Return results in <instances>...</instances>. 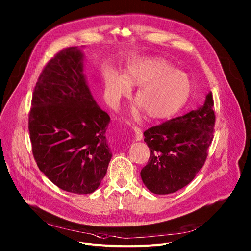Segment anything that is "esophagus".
<instances>
[{
  "label": "esophagus",
  "mask_w": 251,
  "mask_h": 251,
  "mask_svg": "<svg viewBox=\"0 0 251 251\" xmlns=\"http://www.w3.org/2000/svg\"><path fill=\"white\" fill-rule=\"evenodd\" d=\"M133 132H134V136H135L136 141H140L143 138V133H142V130L140 128L133 127Z\"/></svg>",
  "instance_id": "34e87169"
}]
</instances>
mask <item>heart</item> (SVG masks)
Listing matches in <instances>:
<instances>
[{
    "mask_svg": "<svg viewBox=\"0 0 251 251\" xmlns=\"http://www.w3.org/2000/svg\"><path fill=\"white\" fill-rule=\"evenodd\" d=\"M130 86H138L134 100L138 106L136 118L144 111L148 118L160 120L177 113L187 102L191 83L186 73L172 69V66L156 57H142L128 63L123 75L109 71L105 76L104 97L113 109L130 93Z\"/></svg>",
    "mask_w": 251,
    "mask_h": 251,
    "instance_id": "b5f03b06",
    "label": "heart"
}]
</instances>
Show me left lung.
<instances>
[{"instance_id": "obj_1", "label": "left lung", "mask_w": 251, "mask_h": 251, "mask_svg": "<svg viewBox=\"0 0 251 251\" xmlns=\"http://www.w3.org/2000/svg\"><path fill=\"white\" fill-rule=\"evenodd\" d=\"M213 106L210 92L197 110L144 132L150 157L140 174L152 193L176 192L188 185L202 168L213 140Z\"/></svg>"}]
</instances>
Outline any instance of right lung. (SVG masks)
<instances>
[{"mask_svg": "<svg viewBox=\"0 0 251 251\" xmlns=\"http://www.w3.org/2000/svg\"><path fill=\"white\" fill-rule=\"evenodd\" d=\"M81 48L60 51L36 83L29 114L32 151L39 169L64 191L94 192L112 152L106 139L110 122L91 95Z\"/></svg>", "mask_w": 251, "mask_h": 251, "instance_id": "obj_1", "label": "right lung"}]
</instances>
